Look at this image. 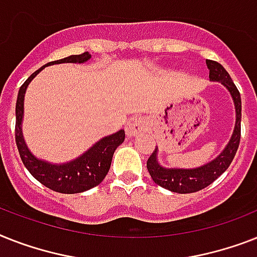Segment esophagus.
<instances>
[{"label": "esophagus", "mask_w": 257, "mask_h": 257, "mask_svg": "<svg viewBox=\"0 0 257 257\" xmlns=\"http://www.w3.org/2000/svg\"><path fill=\"white\" fill-rule=\"evenodd\" d=\"M144 129H145V120L140 116L129 118V121L125 125V133L128 137L140 135L141 132H144Z\"/></svg>", "instance_id": "obj_1"}]
</instances>
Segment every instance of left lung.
Here are the masks:
<instances>
[{
  "label": "left lung",
  "mask_w": 257,
  "mask_h": 257,
  "mask_svg": "<svg viewBox=\"0 0 257 257\" xmlns=\"http://www.w3.org/2000/svg\"><path fill=\"white\" fill-rule=\"evenodd\" d=\"M207 68L210 70L208 78L211 81H219L227 88L232 97L235 105V126L230 141L224 149L214 160L206 162L202 166L193 169L185 168H165L158 162V148L153 152L147 162L148 172L158 186L178 194L195 193L211 185L219 176L226 172L232 162L240 143V121H241V99L236 85L222 64L215 60L206 59Z\"/></svg>",
  "instance_id": "left-lung-1"
}]
</instances>
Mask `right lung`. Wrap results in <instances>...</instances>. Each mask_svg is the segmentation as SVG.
I'll return each instance as SVG.
<instances>
[{
    "instance_id": "1",
    "label": "right lung",
    "mask_w": 257,
    "mask_h": 257,
    "mask_svg": "<svg viewBox=\"0 0 257 257\" xmlns=\"http://www.w3.org/2000/svg\"><path fill=\"white\" fill-rule=\"evenodd\" d=\"M89 59H91V54L83 53L80 55H71L63 59L55 60V62H49L27 78V80L18 91V97H17L16 143L21 160L37 181H39L46 187L62 194L83 193L103 182V179L109 172L114 150L117 149L120 144L124 143L125 132L121 129L113 135L105 136L97 143L93 144L89 149L85 150L84 153L80 154L79 157L63 162V164H54V162L42 160L31 153L22 133L25 93L31 80L47 66L60 63H85Z\"/></svg>"
}]
</instances>
